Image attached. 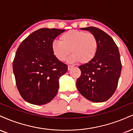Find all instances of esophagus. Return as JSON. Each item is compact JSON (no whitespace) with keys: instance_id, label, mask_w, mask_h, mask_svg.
Listing matches in <instances>:
<instances>
[{"instance_id":"obj_1","label":"esophagus","mask_w":133,"mask_h":133,"mask_svg":"<svg viewBox=\"0 0 133 133\" xmlns=\"http://www.w3.org/2000/svg\"><path fill=\"white\" fill-rule=\"evenodd\" d=\"M73 68H74L73 65H68V70H69V71H70V70H71Z\"/></svg>"}]
</instances>
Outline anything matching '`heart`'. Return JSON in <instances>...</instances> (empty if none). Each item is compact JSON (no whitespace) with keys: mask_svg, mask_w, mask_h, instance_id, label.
Returning a JSON list of instances; mask_svg holds the SVG:
<instances>
[{"mask_svg":"<svg viewBox=\"0 0 133 133\" xmlns=\"http://www.w3.org/2000/svg\"><path fill=\"white\" fill-rule=\"evenodd\" d=\"M60 40H54L51 44L52 53L60 61H65L70 54V62L85 64L95 57L98 50V42L94 35L83 31L72 30L65 32Z\"/></svg>","mask_w":133,"mask_h":133,"instance_id":"1","label":"heart"}]
</instances>
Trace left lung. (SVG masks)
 Listing matches in <instances>:
<instances>
[{
    "mask_svg": "<svg viewBox=\"0 0 133 133\" xmlns=\"http://www.w3.org/2000/svg\"><path fill=\"white\" fill-rule=\"evenodd\" d=\"M97 38L98 50L90 62L79 66L81 75L76 86L82 96L91 102L108 100L117 87L121 72L119 50L115 41L102 30L94 26L81 28Z\"/></svg>",
    "mask_w": 133,
    "mask_h": 133,
    "instance_id": "obj_1",
    "label": "left lung"
}]
</instances>
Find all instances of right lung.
Listing matches in <instances>:
<instances>
[{
    "mask_svg": "<svg viewBox=\"0 0 133 133\" xmlns=\"http://www.w3.org/2000/svg\"><path fill=\"white\" fill-rule=\"evenodd\" d=\"M65 30L43 28L21 43L13 62L18 92L25 101L36 105L49 103L56 95L59 79L68 65L54 56L51 44Z\"/></svg>",
    "mask_w": 133,
    "mask_h": 133,
    "instance_id": "obj_1",
    "label": "right lung"
}]
</instances>
